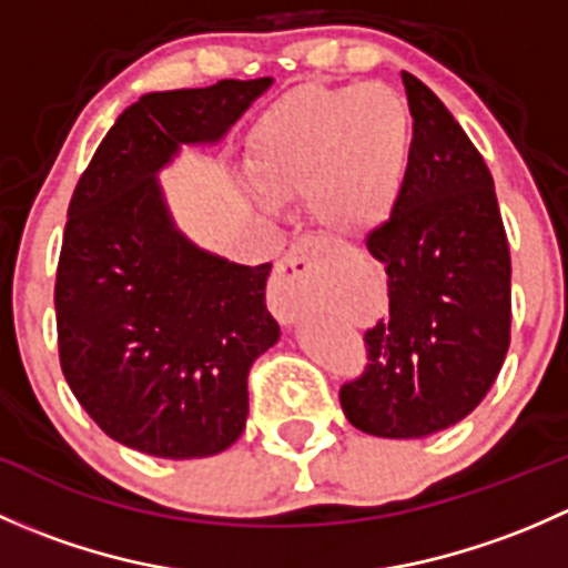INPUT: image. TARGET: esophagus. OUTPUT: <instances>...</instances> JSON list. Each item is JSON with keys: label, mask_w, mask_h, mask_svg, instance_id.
<instances>
[{"label": "esophagus", "mask_w": 568, "mask_h": 568, "mask_svg": "<svg viewBox=\"0 0 568 568\" xmlns=\"http://www.w3.org/2000/svg\"><path fill=\"white\" fill-rule=\"evenodd\" d=\"M324 268V252L318 244L296 242L277 263V272L268 285V305L274 316L283 324H294V318L316 302Z\"/></svg>", "instance_id": "1"}]
</instances>
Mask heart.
Instances as JSON below:
<instances>
[{"label": "heart", "instance_id": "obj_1", "mask_svg": "<svg viewBox=\"0 0 568 568\" xmlns=\"http://www.w3.org/2000/svg\"><path fill=\"white\" fill-rule=\"evenodd\" d=\"M409 159L412 112L393 84H307L257 120L247 173L263 209L307 197L326 231L354 236L390 220Z\"/></svg>", "mask_w": 568, "mask_h": 568}]
</instances>
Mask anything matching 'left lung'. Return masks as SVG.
I'll use <instances>...</instances> for the list:
<instances>
[{
    "label": "left lung",
    "instance_id": "obj_1",
    "mask_svg": "<svg viewBox=\"0 0 568 568\" xmlns=\"http://www.w3.org/2000/svg\"><path fill=\"white\" fill-rule=\"evenodd\" d=\"M412 159L390 220L365 247L385 266L390 311L365 332V374L341 387L354 428L417 439L464 420L511 343V255L484 156L443 101L400 73Z\"/></svg>",
    "mask_w": 568,
    "mask_h": 568
}]
</instances>
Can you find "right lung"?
Here are the masks:
<instances>
[{"mask_svg": "<svg viewBox=\"0 0 568 568\" xmlns=\"http://www.w3.org/2000/svg\"><path fill=\"white\" fill-rule=\"evenodd\" d=\"M272 79L148 93L114 120L68 205L54 307L60 365L114 443L159 459L231 448L247 423V374L280 326L272 263L194 247L159 186L181 145L220 142Z\"/></svg>", "mask_w": 568, "mask_h": 568, "instance_id": "add662e5", "label": "right lung"}]
</instances>
